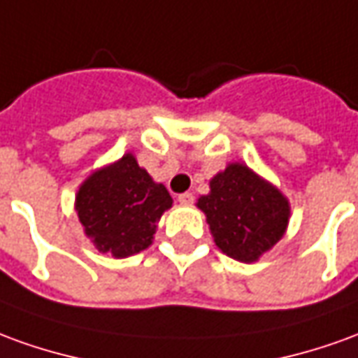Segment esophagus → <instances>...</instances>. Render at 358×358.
I'll list each match as a JSON object with an SVG mask.
<instances>
[{"mask_svg":"<svg viewBox=\"0 0 358 358\" xmlns=\"http://www.w3.org/2000/svg\"><path fill=\"white\" fill-rule=\"evenodd\" d=\"M178 201L182 205H192L194 203V194H189V192H186V194H180Z\"/></svg>","mask_w":358,"mask_h":358,"instance_id":"1","label":"esophagus"}]
</instances>
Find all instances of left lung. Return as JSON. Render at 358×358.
Listing matches in <instances>:
<instances>
[{
  "instance_id": "obj_1",
  "label": "left lung",
  "mask_w": 358,
  "mask_h": 358,
  "mask_svg": "<svg viewBox=\"0 0 358 358\" xmlns=\"http://www.w3.org/2000/svg\"><path fill=\"white\" fill-rule=\"evenodd\" d=\"M197 209L217 248L242 264H254L283 238L291 203L283 192L244 162H229L209 180V194L197 197Z\"/></svg>"
}]
</instances>
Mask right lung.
Masks as SVG:
<instances>
[{
    "mask_svg": "<svg viewBox=\"0 0 358 358\" xmlns=\"http://www.w3.org/2000/svg\"><path fill=\"white\" fill-rule=\"evenodd\" d=\"M171 207L169 189L137 164L134 153L92 171L75 194L85 236L118 259L149 248L157 222Z\"/></svg>",
    "mask_w": 358,
    "mask_h": 358,
    "instance_id": "1",
    "label": "right lung"
}]
</instances>
